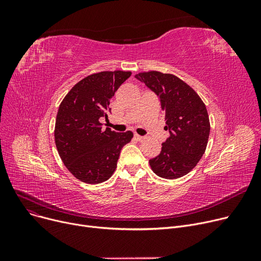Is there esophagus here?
<instances>
[{
	"instance_id": "esophagus-1",
	"label": "esophagus",
	"mask_w": 261,
	"mask_h": 261,
	"mask_svg": "<svg viewBox=\"0 0 261 261\" xmlns=\"http://www.w3.org/2000/svg\"><path fill=\"white\" fill-rule=\"evenodd\" d=\"M134 138H135L136 141H139V142H142V141L145 139L144 136H141V135H139V134H134Z\"/></svg>"
}]
</instances>
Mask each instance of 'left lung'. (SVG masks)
I'll return each mask as SVG.
<instances>
[{
  "mask_svg": "<svg viewBox=\"0 0 261 261\" xmlns=\"http://www.w3.org/2000/svg\"><path fill=\"white\" fill-rule=\"evenodd\" d=\"M156 94L165 113L169 138L162 151L149 160L153 172L173 180L193 170L206 149L211 131L206 107L200 96L180 78L151 71L135 75Z\"/></svg>",
  "mask_w": 261,
  "mask_h": 261,
  "instance_id": "obj_1",
  "label": "left lung"
}]
</instances>
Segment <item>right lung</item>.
<instances>
[{"label": "right lung", "instance_id": "add662e5", "mask_svg": "<svg viewBox=\"0 0 261 261\" xmlns=\"http://www.w3.org/2000/svg\"><path fill=\"white\" fill-rule=\"evenodd\" d=\"M131 72L114 71L92 74L66 94L55 125L58 153L75 177L88 184H99L116 169L121 148L133 138L127 131L102 130L101 117L108 119L110 100Z\"/></svg>", "mask_w": 261, "mask_h": 261}]
</instances>
